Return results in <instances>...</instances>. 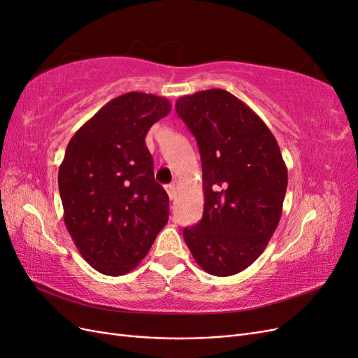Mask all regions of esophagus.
I'll use <instances>...</instances> for the list:
<instances>
[{
	"label": "esophagus",
	"instance_id": "1",
	"mask_svg": "<svg viewBox=\"0 0 358 358\" xmlns=\"http://www.w3.org/2000/svg\"><path fill=\"white\" fill-rule=\"evenodd\" d=\"M166 191H167V194H169V199L170 200H173L176 197V185L175 183H171V185H167L166 187Z\"/></svg>",
	"mask_w": 358,
	"mask_h": 358
}]
</instances>
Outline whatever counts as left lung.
<instances>
[{
    "label": "left lung",
    "instance_id": "8db88e82",
    "mask_svg": "<svg viewBox=\"0 0 358 358\" xmlns=\"http://www.w3.org/2000/svg\"><path fill=\"white\" fill-rule=\"evenodd\" d=\"M175 107L203 169V218L183 239L204 272L236 275L263 254L279 224L288 183L282 154L263 119L224 90L183 95Z\"/></svg>",
    "mask_w": 358,
    "mask_h": 358
}]
</instances>
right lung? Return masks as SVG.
<instances>
[{
	"label": "right lung",
	"mask_w": 358,
	"mask_h": 358,
	"mask_svg": "<svg viewBox=\"0 0 358 358\" xmlns=\"http://www.w3.org/2000/svg\"><path fill=\"white\" fill-rule=\"evenodd\" d=\"M170 110L164 96L127 92L67 145L58 171L64 222L80 255L103 275L131 272L169 221V196L154 178L145 137Z\"/></svg>",
	"instance_id": "obj_1"
}]
</instances>
